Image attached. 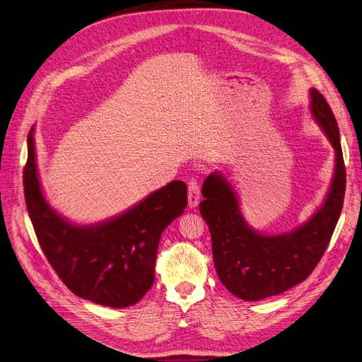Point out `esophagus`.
Masks as SVG:
<instances>
[{"label": "esophagus", "instance_id": "obj_1", "mask_svg": "<svg viewBox=\"0 0 362 362\" xmlns=\"http://www.w3.org/2000/svg\"><path fill=\"white\" fill-rule=\"evenodd\" d=\"M189 194H188V206L191 209L197 207L199 203V185L197 182V179H191L189 180Z\"/></svg>", "mask_w": 362, "mask_h": 362}]
</instances>
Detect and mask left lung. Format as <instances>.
I'll return each mask as SVG.
<instances>
[{
	"instance_id": "obj_1",
	"label": "left lung",
	"mask_w": 362,
	"mask_h": 362,
	"mask_svg": "<svg viewBox=\"0 0 362 362\" xmlns=\"http://www.w3.org/2000/svg\"><path fill=\"white\" fill-rule=\"evenodd\" d=\"M310 109L336 151V173L329 192L310 221L286 234H259L243 219L233 186L221 173L204 180L199 213L209 225L213 261L221 282L235 297L258 301L277 296L310 276L329 245L343 209L346 168L337 120L317 89Z\"/></svg>"
}]
</instances>
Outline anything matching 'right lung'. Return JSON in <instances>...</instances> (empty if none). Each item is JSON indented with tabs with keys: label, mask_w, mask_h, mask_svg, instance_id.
Segmentation results:
<instances>
[{
	"label": "right lung",
	"mask_w": 362,
	"mask_h": 362,
	"mask_svg": "<svg viewBox=\"0 0 362 362\" xmlns=\"http://www.w3.org/2000/svg\"><path fill=\"white\" fill-rule=\"evenodd\" d=\"M28 134L23 192L37 240L52 269L77 297L107 307L139 303L155 282L160 234L188 204L182 180L155 191L124 215L98 225L66 222L45 199Z\"/></svg>",
	"instance_id": "add662e5"
}]
</instances>
